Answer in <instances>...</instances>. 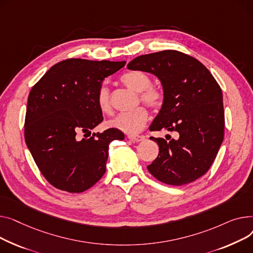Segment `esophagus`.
Wrapping results in <instances>:
<instances>
[{"mask_svg":"<svg viewBox=\"0 0 253 253\" xmlns=\"http://www.w3.org/2000/svg\"><path fill=\"white\" fill-rule=\"evenodd\" d=\"M127 138H128L130 141H132V142H141V141L145 140V137H144V136H132V135H129Z\"/></svg>","mask_w":253,"mask_h":253,"instance_id":"esophagus-1","label":"esophagus"}]
</instances>
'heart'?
<instances>
[{"mask_svg": "<svg viewBox=\"0 0 253 253\" xmlns=\"http://www.w3.org/2000/svg\"><path fill=\"white\" fill-rule=\"evenodd\" d=\"M121 80L130 90L139 93L140 100L148 107L158 109L162 106L165 94L160 87L151 84V79L147 73L140 70H129L123 74ZM97 105L104 114H110L112 112L110 93L105 85L99 87ZM147 121V110L144 107H137L131 111L118 114L114 120L108 123V126L128 135H136L144 128Z\"/></svg>", "mask_w": 253, "mask_h": 253, "instance_id": "1", "label": "heart"}]
</instances>
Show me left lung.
<instances>
[{
    "label": "left lung",
    "mask_w": 253,
    "mask_h": 253,
    "mask_svg": "<svg viewBox=\"0 0 253 253\" xmlns=\"http://www.w3.org/2000/svg\"><path fill=\"white\" fill-rule=\"evenodd\" d=\"M130 70L150 72L162 84L165 100L149 129L176 131L177 139L157 142V158L147 167L162 183L181 186L205 174L224 140L225 112L221 88L201 62L175 50L141 55Z\"/></svg>",
    "instance_id": "obj_1"
}]
</instances>
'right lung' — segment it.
I'll list each match as a JSON object with an SVG mask.
<instances>
[{"instance_id":"1","label":"right lung","mask_w":253,"mask_h":253,"mask_svg":"<svg viewBox=\"0 0 253 253\" xmlns=\"http://www.w3.org/2000/svg\"><path fill=\"white\" fill-rule=\"evenodd\" d=\"M126 61L66 59L52 66L28 95L24 122L25 143L40 171L53 187L81 193L106 171L109 144L124 140L116 128L83 133L103 122L97 93L104 79ZM85 136V135H84Z\"/></svg>"}]
</instances>
